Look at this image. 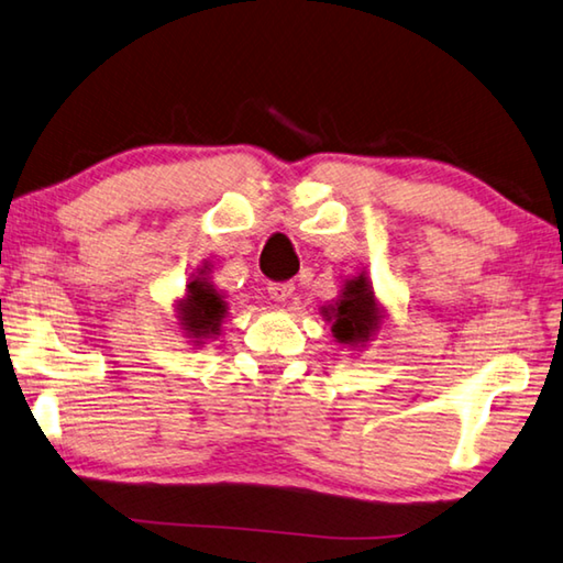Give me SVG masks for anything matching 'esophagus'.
Returning a JSON list of instances; mask_svg holds the SVG:
<instances>
[{
    "label": "esophagus",
    "instance_id": "34e87169",
    "mask_svg": "<svg viewBox=\"0 0 563 563\" xmlns=\"http://www.w3.org/2000/svg\"><path fill=\"white\" fill-rule=\"evenodd\" d=\"M292 290H296V285L292 283H271L267 285V296H271V300L275 302H285L290 296Z\"/></svg>",
    "mask_w": 563,
    "mask_h": 563
}]
</instances>
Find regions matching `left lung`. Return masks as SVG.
<instances>
[{"mask_svg":"<svg viewBox=\"0 0 563 563\" xmlns=\"http://www.w3.org/2000/svg\"><path fill=\"white\" fill-rule=\"evenodd\" d=\"M323 318L333 330V338L338 343L347 347H365V343L373 341L386 318V310L373 292V285L365 271L355 278H345L341 296L333 306L323 308Z\"/></svg>","mask_w":563,"mask_h":563,"instance_id":"left-lung-1","label":"left lung"}]
</instances>
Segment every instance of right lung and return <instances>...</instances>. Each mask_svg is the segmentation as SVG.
<instances>
[{
    "label": "right lung",
    "mask_w": 563,
    "mask_h": 563,
    "mask_svg": "<svg viewBox=\"0 0 563 563\" xmlns=\"http://www.w3.org/2000/svg\"><path fill=\"white\" fill-rule=\"evenodd\" d=\"M177 325L192 343H205L222 333V320L228 316L225 296L210 283V263L198 267L185 285V298L177 300Z\"/></svg>",
    "instance_id": "add662e5"
}]
</instances>
